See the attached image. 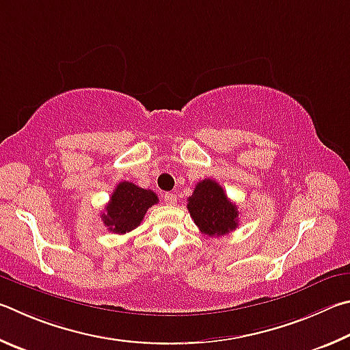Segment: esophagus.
Instances as JSON below:
<instances>
[{
  "label": "esophagus",
  "mask_w": 350,
  "mask_h": 350,
  "mask_svg": "<svg viewBox=\"0 0 350 350\" xmlns=\"http://www.w3.org/2000/svg\"><path fill=\"white\" fill-rule=\"evenodd\" d=\"M163 201H164L165 204L174 206V204L176 203V195L172 193V192H165V193L163 195Z\"/></svg>",
  "instance_id": "obj_1"
}]
</instances>
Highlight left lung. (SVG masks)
<instances>
[{
    "label": "left lung",
    "mask_w": 350,
    "mask_h": 350,
    "mask_svg": "<svg viewBox=\"0 0 350 350\" xmlns=\"http://www.w3.org/2000/svg\"><path fill=\"white\" fill-rule=\"evenodd\" d=\"M187 211L201 234L221 237L238 228V207L217 181L206 178L195 186L187 200Z\"/></svg>",
    "instance_id": "1"
}]
</instances>
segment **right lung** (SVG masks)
<instances>
[{"label": "right lung", "instance_id": "add662e5", "mask_svg": "<svg viewBox=\"0 0 350 350\" xmlns=\"http://www.w3.org/2000/svg\"><path fill=\"white\" fill-rule=\"evenodd\" d=\"M157 203L158 197L153 191L122 181L115 187L106 206V212L101 213V219L113 234H126L138 228L147 209Z\"/></svg>", "mask_w": 350, "mask_h": 350}]
</instances>
